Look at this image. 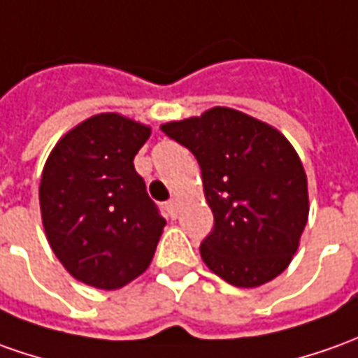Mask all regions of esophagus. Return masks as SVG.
Wrapping results in <instances>:
<instances>
[{
  "instance_id": "1",
  "label": "esophagus",
  "mask_w": 358,
  "mask_h": 358,
  "mask_svg": "<svg viewBox=\"0 0 358 358\" xmlns=\"http://www.w3.org/2000/svg\"><path fill=\"white\" fill-rule=\"evenodd\" d=\"M166 211H169V215L174 220L176 215H178V201L176 199H170L169 203H166Z\"/></svg>"
}]
</instances>
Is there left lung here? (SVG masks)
Segmentation results:
<instances>
[{
    "label": "left lung",
    "mask_w": 358,
    "mask_h": 358,
    "mask_svg": "<svg viewBox=\"0 0 358 358\" xmlns=\"http://www.w3.org/2000/svg\"><path fill=\"white\" fill-rule=\"evenodd\" d=\"M162 133L201 169L213 229L199 252L211 272L255 288L286 271L308 223V178L288 138L237 109L170 121Z\"/></svg>",
    "instance_id": "8db88e82"
}]
</instances>
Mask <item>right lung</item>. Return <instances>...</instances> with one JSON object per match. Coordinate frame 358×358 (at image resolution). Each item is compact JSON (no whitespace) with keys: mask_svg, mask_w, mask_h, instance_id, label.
I'll use <instances>...</instances> for the list:
<instances>
[{"mask_svg":"<svg viewBox=\"0 0 358 358\" xmlns=\"http://www.w3.org/2000/svg\"><path fill=\"white\" fill-rule=\"evenodd\" d=\"M150 127L99 113L68 131L46 159L41 215L46 239L76 280L117 290L147 271L166 225L133 159Z\"/></svg>","mask_w":358,"mask_h":358,"instance_id":"add662e5","label":"right lung"}]
</instances>
